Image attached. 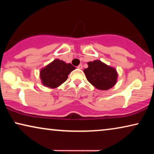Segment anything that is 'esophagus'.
<instances>
[{"instance_id": "obj_1", "label": "esophagus", "mask_w": 154, "mask_h": 154, "mask_svg": "<svg viewBox=\"0 0 154 154\" xmlns=\"http://www.w3.org/2000/svg\"><path fill=\"white\" fill-rule=\"evenodd\" d=\"M77 68H78V69H83V65H82V64H80V65H79V66H78Z\"/></svg>"}]
</instances>
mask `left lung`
Segmentation results:
<instances>
[{"label": "left lung", "instance_id": "1", "mask_svg": "<svg viewBox=\"0 0 154 154\" xmlns=\"http://www.w3.org/2000/svg\"><path fill=\"white\" fill-rule=\"evenodd\" d=\"M88 67L83 70L87 80L97 89L107 90L117 83L118 73L114 67L96 60L88 62Z\"/></svg>", "mask_w": 154, "mask_h": 154}]
</instances>
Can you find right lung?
<instances>
[{
	"mask_svg": "<svg viewBox=\"0 0 154 154\" xmlns=\"http://www.w3.org/2000/svg\"><path fill=\"white\" fill-rule=\"evenodd\" d=\"M75 67L64 61L56 59L47 66L41 69L40 78L41 83L46 87L52 88H58L68 79V75Z\"/></svg>",
	"mask_w": 154,
	"mask_h": 154,
	"instance_id": "right-lung-1",
	"label": "right lung"
}]
</instances>
